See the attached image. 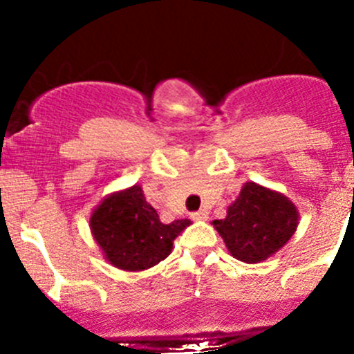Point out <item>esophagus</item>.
Wrapping results in <instances>:
<instances>
[{
  "label": "esophagus",
  "instance_id": "1",
  "mask_svg": "<svg viewBox=\"0 0 354 354\" xmlns=\"http://www.w3.org/2000/svg\"><path fill=\"white\" fill-rule=\"evenodd\" d=\"M209 212L207 210H197V212H192V219L194 221H207Z\"/></svg>",
  "mask_w": 354,
  "mask_h": 354
}]
</instances>
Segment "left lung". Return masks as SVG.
<instances>
[{"label":"left lung","mask_w":354,"mask_h":354,"mask_svg":"<svg viewBox=\"0 0 354 354\" xmlns=\"http://www.w3.org/2000/svg\"><path fill=\"white\" fill-rule=\"evenodd\" d=\"M298 216L295 203L283 194L248 181L227 207V216L214 221V227L234 259L257 263L288 243L298 227Z\"/></svg>","instance_id":"obj_1"}]
</instances>
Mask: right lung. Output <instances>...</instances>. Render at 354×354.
<instances>
[{
  "label": "right lung",
  "instance_id": "right-lung-1",
  "mask_svg": "<svg viewBox=\"0 0 354 354\" xmlns=\"http://www.w3.org/2000/svg\"><path fill=\"white\" fill-rule=\"evenodd\" d=\"M187 226L188 219L160 223L138 185L106 197L91 216L92 236L108 262L130 272L151 269L166 259L174 238Z\"/></svg>",
  "mask_w": 354,
  "mask_h": 354
}]
</instances>
